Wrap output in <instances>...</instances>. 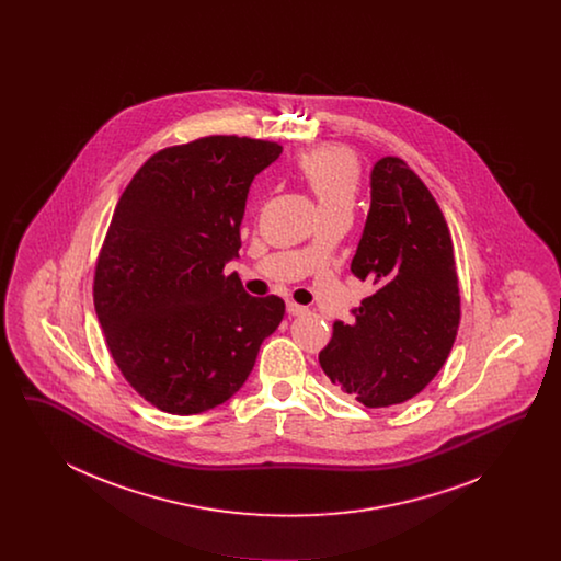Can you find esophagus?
Instances as JSON below:
<instances>
[{"instance_id":"esophagus-1","label":"esophagus","mask_w":561,"mask_h":561,"mask_svg":"<svg viewBox=\"0 0 561 561\" xmlns=\"http://www.w3.org/2000/svg\"><path fill=\"white\" fill-rule=\"evenodd\" d=\"M288 313H290V316H305V313H307V307H302V305L290 300V302H288Z\"/></svg>"}]
</instances>
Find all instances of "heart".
Masks as SVG:
<instances>
[{"instance_id": "obj_1", "label": "heart", "mask_w": 561, "mask_h": 561, "mask_svg": "<svg viewBox=\"0 0 561 561\" xmlns=\"http://www.w3.org/2000/svg\"><path fill=\"white\" fill-rule=\"evenodd\" d=\"M298 174L320 202L321 213L351 204L359 183V163L345 147H320L298 158Z\"/></svg>"}]
</instances>
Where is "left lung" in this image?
<instances>
[{
	"instance_id": "obj_1",
	"label": "left lung",
	"mask_w": 561,
	"mask_h": 561,
	"mask_svg": "<svg viewBox=\"0 0 561 561\" xmlns=\"http://www.w3.org/2000/svg\"><path fill=\"white\" fill-rule=\"evenodd\" d=\"M351 273L374 293L348 323L334 321L321 370L368 408L412 400L453 351L460 294L448 222L400 158L374 165L373 204Z\"/></svg>"
}]
</instances>
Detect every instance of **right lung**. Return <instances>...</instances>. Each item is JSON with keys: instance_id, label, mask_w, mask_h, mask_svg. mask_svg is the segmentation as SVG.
<instances>
[{"instance_id": "add662e5", "label": "right lung", "mask_w": 561, "mask_h": 561, "mask_svg": "<svg viewBox=\"0 0 561 561\" xmlns=\"http://www.w3.org/2000/svg\"><path fill=\"white\" fill-rule=\"evenodd\" d=\"M279 142L214 134L145 161L101 245L92 298L108 353L145 401L199 414L240 391L286 305L243 293L240 252L252 179Z\"/></svg>"}]
</instances>
